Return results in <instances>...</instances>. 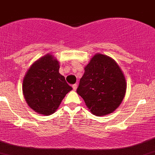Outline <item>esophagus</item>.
<instances>
[{
  "instance_id": "1",
  "label": "esophagus",
  "mask_w": 155,
  "mask_h": 155,
  "mask_svg": "<svg viewBox=\"0 0 155 155\" xmlns=\"http://www.w3.org/2000/svg\"><path fill=\"white\" fill-rule=\"evenodd\" d=\"M77 87H78L77 84H74V85H73V90H75V91L77 89Z\"/></svg>"
}]
</instances>
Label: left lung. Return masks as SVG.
Returning <instances> with one entry per match:
<instances>
[{"mask_svg": "<svg viewBox=\"0 0 155 155\" xmlns=\"http://www.w3.org/2000/svg\"><path fill=\"white\" fill-rule=\"evenodd\" d=\"M76 92L93 115L101 117L120 105L127 91L125 76L110 57L96 54L84 68Z\"/></svg>", "mask_w": 155, "mask_h": 155, "instance_id": "left-lung-1", "label": "left lung"}]
</instances>
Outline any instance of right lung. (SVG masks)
<instances>
[{
  "mask_svg": "<svg viewBox=\"0 0 155 155\" xmlns=\"http://www.w3.org/2000/svg\"><path fill=\"white\" fill-rule=\"evenodd\" d=\"M59 61L48 54L35 61L22 81L24 98L31 109L45 116L54 114L73 88L59 73Z\"/></svg>",
  "mask_w": 155,
  "mask_h": 155,
  "instance_id": "right-lung-1",
  "label": "right lung"
}]
</instances>
